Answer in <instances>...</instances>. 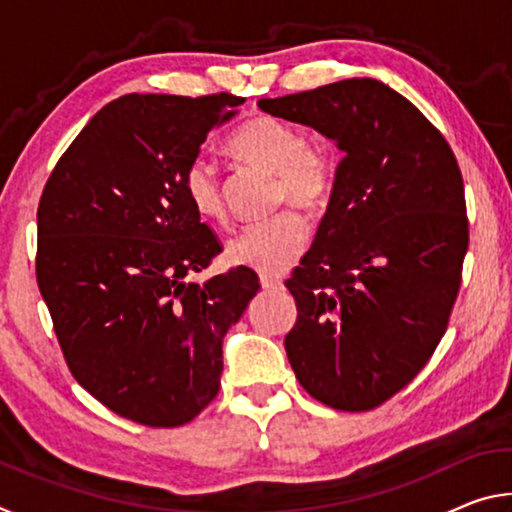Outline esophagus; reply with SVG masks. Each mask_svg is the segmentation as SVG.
I'll return each instance as SVG.
<instances>
[{
    "label": "esophagus",
    "instance_id": "34e87169",
    "mask_svg": "<svg viewBox=\"0 0 512 512\" xmlns=\"http://www.w3.org/2000/svg\"><path fill=\"white\" fill-rule=\"evenodd\" d=\"M259 282H262V287L266 291H280V289H284L282 280H280V277H275V275H262V277H259Z\"/></svg>",
    "mask_w": 512,
    "mask_h": 512
}]
</instances>
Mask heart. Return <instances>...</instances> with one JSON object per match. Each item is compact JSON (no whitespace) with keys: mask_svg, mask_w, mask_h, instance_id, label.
Masks as SVG:
<instances>
[{"mask_svg":"<svg viewBox=\"0 0 512 512\" xmlns=\"http://www.w3.org/2000/svg\"><path fill=\"white\" fill-rule=\"evenodd\" d=\"M228 151L248 164L275 171L277 201L316 210L332 194L336 162L323 144L305 142L287 121L257 115L228 135ZM183 192L192 210L205 221L225 223L221 178L214 164L196 158L183 171ZM309 244V223L296 210L250 223L228 244L230 262L264 275H280L298 262Z\"/></svg>","mask_w":512,"mask_h":512,"instance_id":"obj_1","label":"heart"}]
</instances>
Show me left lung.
I'll use <instances>...</instances> for the list:
<instances>
[{
  "mask_svg": "<svg viewBox=\"0 0 512 512\" xmlns=\"http://www.w3.org/2000/svg\"><path fill=\"white\" fill-rule=\"evenodd\" d=\"M345 153L309 253L287 280L284 339L300 386L332 409L370 411L427 366L447 332L470 244L456 155L422 112L375 79L262 99Z\"/></svg>",
  "mask_w": 512,
  "mask_h": 512,
  "instance_id": "8db88e82",
  "label": "left lung"
}]
</instances>
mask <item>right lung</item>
<instances>
[{"mask_svg": "<svg viewBox=\"0 0 512 512\" xmlns=\"http://www.w3.org/2000/svg\"><path fill=\"white\" fill-rule=\"evenodd\" d=\"M244 99L124 94L60 155L38 205L36 277L74 379L121 418L171 429L221 386L223 336L259 291L246 266L189 282L221 253L183 171Z\"/></svg>", "mask_w": 512, "mask_h": 512, "instance_id": "obj_1", "label": "right lung"}]
</instances>
